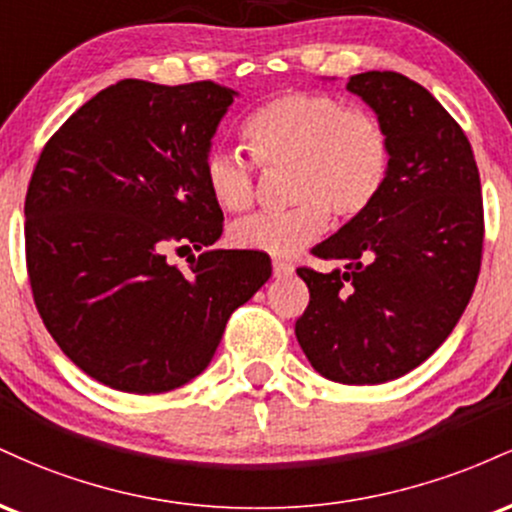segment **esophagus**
Returning a JSON list of instances; mask_svg holds the SVG:
<instances>
[{
  "instance_id": "esophagus-1",
  "label": "esophagus",
  "mask_w": 512,
  "mask_h": 512,
  "mask_svg": "<svg viewBox=\"0 0 512 512\" xmlns=\"http://www.w3.org/2000/svg\"><path fill=\"white\" fill-rule=\"evenodd\" d=\"M272 269H274L276 279H286V276L293 274V264L284 262V260H274L272 262Z\"/></svg>"
}]
</instances>
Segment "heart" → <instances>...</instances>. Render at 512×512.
<instances>
[{
  "label": "heart",
  "instance_id": "heart-1",
  "mask_svg": "<svg viewBox=\"0 0 512 512\" xmlns=\"http://www.w3.org/2000/svg\"><path fill=\"white\" fill-rule=\"evenodd\" d=\"M240 139L262 168L289 166L286 211L233 223V248L291 257L339 221L363 216L390 178V134L378 115L330 93L293 91L262 103L240 125ZM202 178L216 207L240 214L255 202V170L231 149L207 151Z\"/></svg>",
  "mask_w": 512,
  "mask_h": 512
}]
</instances>
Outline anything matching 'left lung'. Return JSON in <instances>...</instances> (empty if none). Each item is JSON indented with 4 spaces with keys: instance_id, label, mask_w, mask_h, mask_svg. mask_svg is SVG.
Returning <instances> with one entry per match:
<instances>
[{
    "instance_id": "1",
    "label": "left lung",
    "mask_w": 512,
    "mask_h": 512,
    "mask_svg": "<svg viewBox=\"0 0 512 512\" xmlns=\"http://www.w3.org/2000/svg\"><path fill=\"white\" fill-rule=\"evenodd\" d=\"M346 88L387 127L390 178L366 214L313 248L342 267L296 269L310 291L296 339L325 378L378 385L421 366L455 330L477 286L484 204L469 139L424 86L366 72Z\"/></svg>"
}]
</instances>
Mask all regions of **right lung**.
<instances>
[{"label":"right lung","mask_w":512,"mask_h":512,"mask_svg":"<svg viewBox=\"0 0 512 512\" xmlns=\"http://www.w3.org/2000/svg\"><path fill=\"white\" fill-rule=\"evenodd\" d=\"M238 93L214 81L103 88L52 134L26 195L33 301L98 383L158 395L197 378L228 317L272 276L264 252L214 250L223 211L202 163ZM170 247L197 249L191 269Z\"/></svg>","instance_id":"add662e5"}]
</instances>
